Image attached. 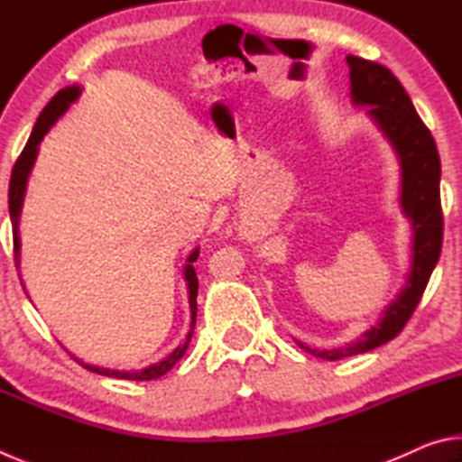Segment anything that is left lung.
Masks as SVG:
<instances>
[{"mask_svg": "<svg viewBox=\"0 0 462 462\" xmlns=\"http://www.w3.org/2000/svg\"><path fill=\"white\" fill-rule=\"evenodd\" d=\"M350 96L355 106H371L369 116L395 148L402 165V209L411 222V271L408 283L383 311V318L361 338L342 348L318 350L295 340L306 353L338 361L393 340L408 324L424 295L430 275L440 259L442 206H440V156L432 134L413 107L400 79L379 62L348 54Z\"/></svg>", "mask_w": 462, "mask_h": 462, "instance_id": "8db88e82", "label": "left lung"}]
</instances>
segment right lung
<instances>
[{
	"label": "right lung",
	"mask_w": 462,
	"mask_h": 462,
	"mask_svg": "<svg viewBox=\"0 0 462 462\" xmlns=\"http://www.w3.org/2000/svg\"><path fill=\"white\" fill-rule=\"evenodd\" d=\"M79 93H81V89L77 88V85H71V88L60 89L57 96H54L49 101V106L42 109L41 116H38L32 134H30L28 143L24 146V151H22V154L18 156V161H15V165L12 169L10 193H7V203H10V217H12V228H14V259H15V267H20V236H18L20 212H22V203H24V193H26V183H28L30 171H32L34 161H36V154H38V144H41V140L44 138L46 132L51 130L52 124L57 122L62 114L67 112L69 106H71L77 97H79ZM198 256H199V250L195 248L193 253L187 256V264H185V281H187V287H189L191 332L187 334V340L183 344H179V346L173 350V353L162 358L161 363L146 366V369L136 371V373L116 371V369H101V366L85 365V363L79 361V358H75V361L79 363L81 366H85V369H88V371H91V373L106 374V377H116V379H130V381H152V379L162 377V374L173 369L175 363H179V358L185 355L187 346H189V340H191V334H193V328H195V316H198V301H195V297H198V275H195V269H193V264H191V263L198 261Z\"/></svg>",
	"instance_id": "obj_1"
}]
</instances>
